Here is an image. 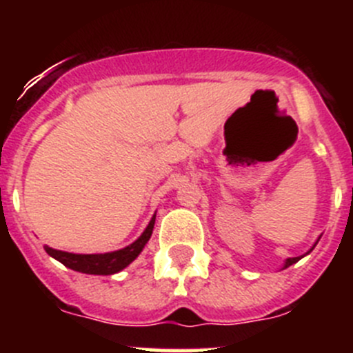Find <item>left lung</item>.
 Masks as SVG:
<instances>
[{
	"instance_id": "8db88e82",
	"label": "left lung",
	"mask_w": 353,
	"mask_h": 353,
	"mask_svg": "<svg viewBox=\"0 0 353 353\" xmlns=\"http://www.w3.org/2000/svg\"><path fill=\"white\" fill-rule=\"evenodd\" d=\"M312 249H314V245H312V248H311V251H312ZM311 251H309V252H311ZM301 258H304V256H297V258H288L287 261H285V265H283V268H288V266L294 265V263H297Z\"/></svg>"
}]
</instances>
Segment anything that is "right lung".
Here are the masks:
<instances>
[{"instance_id":"right-lung-1","label":"right lung","mask_w":353,"mask_h":353,"mask_svg":"<svg viewBox=\"0 0 353 353\" xmlns=\"http://www.w3.org/2000/svg\"><path fill=\"white\" fill-rule=\"evenodd\" d=\"M154 225L155 215L152 216L150 223L143 230V234L133 244L126 245L119 251L104 252V254H73V252L58 251V249H52L49 245H44V249L49 256H52L59 263H63L66 268L74 270V272L88 273V275H114L138 258V254L143 251L145 244L150 239Z\"/></svg>"}]
</instances>
